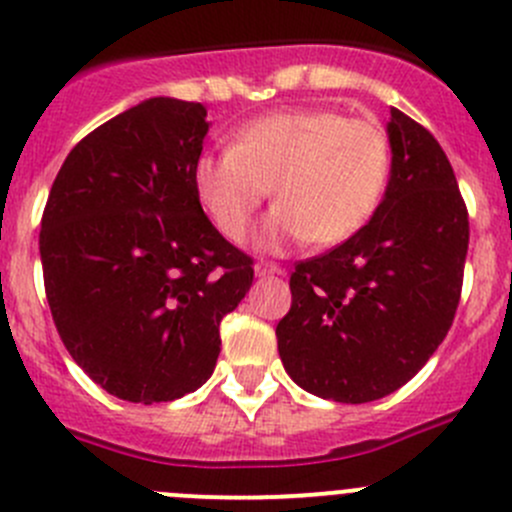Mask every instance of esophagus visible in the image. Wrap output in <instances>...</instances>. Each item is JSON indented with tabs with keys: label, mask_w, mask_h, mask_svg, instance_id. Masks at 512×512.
<instances>
[{
	"label": "esophagus",
	"mask_w": 512,
	"mask_h": 512,
	"mask_svg": "<svg viewBox=\"0 0 512 512\" xmlns=\"http://www.w3.org/2000/svg\"><path fill=\"white\" fill-rule=\"evenodd\" d=\"M255 275L257 277H270V275H285V270L277 265H272V262H257L255 265Z\"/></svg>",
	"instance_id": "1"
}]
</instances>
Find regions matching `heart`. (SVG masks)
Listing matches in <instances>:
<instances>
[{"mask_svg": "<svg viewBox=\"0 0 512 512\" xmlns=\"http://www.w3.org/2000/svg\"><path fill=\"white\" fill-rule=\"evenodd\" d=\"M389 178L384 128L329 108L255 118L235 133L232 148L203 153L193 168L200 205L232 242L245 237L275 188L280 205L255 235L262 252L349 240L376 213Z\"/></svg>", "mask_w": 512, "mask_h": 512, "instance_id": "heart-1", "label": "heart"}]
</instances>
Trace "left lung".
Instances as JSON below:
<instances>
[{"label":"left lung","instance_id":"obj_1","mask_svg":"<svg viewBox=\"0 0 512 512\" xmlns=\"http://www.w3.org/2000/svg\"><path fill=\"white\" fill-rule=\"evenodd\" d=\"M391 178L356 235L304 260L277 349L294 384L366 404L414 379L446 339L461 299L468 210L436 138L391 108Z\"/></svg>","mask_w":512,"mask_h":512}]
</instances>
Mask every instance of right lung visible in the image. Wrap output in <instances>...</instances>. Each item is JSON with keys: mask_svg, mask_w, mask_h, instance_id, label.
<instances>
[{"mask_svg": "<svg viewBox=\"0 0 512 512\" xmlns=\"http://www.w3.org/2000/svg\"><path fill=\"white\" fill-rule=\"evenodd\" d=\"M203 103L156 96L118 113L61 165L39 252L59 337L108 394L173 401L210 379L220 322L252 260L203 213L193 183Z\"/></svg>", "mask_w": 512, "mask_h": 512, "instance_id": "right-lung-1", "label": "right lung"}]
</instances>
